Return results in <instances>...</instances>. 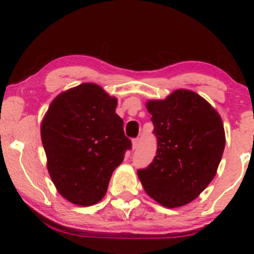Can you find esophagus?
Masks as SVG:
<instances>
[{
    "mask_svg": "<svg viewBox=\"0 0 254 254\" xmlns=\"http://www.w3.org/2000/svg\"><path fill=\"white\" fill-rule=\"evenodd\" d=\"M138 144H139V139L138 138L132 139V149H136V148L138 147Z\"/></svg>",
    "mask_w": 254,
    "mask_h": 254,
    "instance_id": "1",
    "label": "esophagus"
}]
</instances>
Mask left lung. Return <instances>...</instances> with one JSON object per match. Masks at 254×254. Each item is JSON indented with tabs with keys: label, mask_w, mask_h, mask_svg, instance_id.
I'll use <instances>...</instances> for the list:
<instances>
[{
	"label": "left lung",
	"mask_w": 254,
	"mask_h": 254,
	"mask_svg": "<svg viewBox=\"0 0 254 254\" xmlns=\"http://www.w3.org/2000/svg\"><path fill=\"white\" fill-rule=\"evenodd\" d=\"M157 150L153 162L137 171L143 189L166 208L192 202L211 183L226 145L221 116L205 99L177 89L164 100H149Z\"/></svg>",
	"instance_id": "obj_1"
}]
</instances>
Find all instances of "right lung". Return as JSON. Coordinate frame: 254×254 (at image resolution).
<instances>
[{
  "instance_id": "add662e5",
  "label": "right lung",
  "mask_w": 254,
  "mask_h": 254,
  "mask_svg": "<svg viewBox=\"0 0 254 254\" xmlns=\"http://www.w3.org/2000/svg\"><path fill=\"white\" fill-rule=\"evenodd\" d=\"M117 104L99 84L87 82L58 94L44 116L40 135L49 174L72 204L100 202L131 148Z\"/></svg>"
}]
</instances>
